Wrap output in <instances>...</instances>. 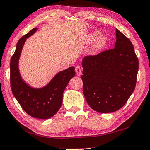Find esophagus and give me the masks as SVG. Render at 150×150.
Masks as SVG:
<instances>
[{"instance_id":"obj_1","label":"esophagus","mask_w":150,"mask_h":150,"mask_svg":"<svg viewBox=\"0 0 150 150\" xmlns=\"http://www.w3.org/2000/svg\"><path fill=\"white\" fill-rule=\"evenodd\" d=\"M81 68L80 67V66L77 65L75 67V72H76V74H77V76H80L81 75Z\"/></svg>"}]
</instances>
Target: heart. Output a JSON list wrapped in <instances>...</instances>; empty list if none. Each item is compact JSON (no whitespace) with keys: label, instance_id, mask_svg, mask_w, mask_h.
Returning a JSON list of instances; mask_svg holds the SVG:
<instances>
[{"label":"heart","instance_id":"b5f03b06","mask_svg":"<svg viewBox=\"0 0 150 150\" xmlns=\"http://www.w3.org/2000/svg\"><path fill=\"white\" fill-rule=\"evenodd\" d=\"M99 35H100V33L97 31L92 33L91 34H90L89 36H88L87 42H93V41H95V40H96L97 38L99 37ZM106 42H107V40L105 38H104V37L100 38V39H99L98 41H97L96 45H95V49L99 50V49H101L102 47H103L104 46H105L106 44Z\"/></svg>","mask_w":150,"mask_h":150}]
</instances>
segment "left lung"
<instances>
[{
    "label": "left lung",
    "mask_w": 150,
    "mask_h": 150,
    "mask_svg": "<svg viewBox=\"0 0 150 150\" xmlns=\"http://www.w3.org/2000/svg\"><path fill=\"white\" fill-rule=\"evenodd\" d=\"M115 48L85 57L83 91L99 113H112L126 103L136 85L139 61L130 40L116 29Z\"/></svg>",
    "instance_id": "8db88e82"
}]
</instances>
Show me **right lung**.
Masks as SVG:
<instances>
[{
	"label": "right lung",
	"mask_w": 150,
	"mask_h": 150,
	"mask_svg": "<svg viewBox=\"0 0 150 150\" xmlns=\"http://www.w3.org/2000/svg\"><path fill=\"white\" fill-rule=\"evenodd\" d=\"M37 30V28H33L21 37L16 44L11 59L10 82L12 92L23 110L33 117L45 120L53 117L61 108L64 90L75 72L74 67L61 71L42 89H33L23 81L18 71V59L27 38Z\"/></svg>",
	"instance_id": "right-lung-1"
}]
</instances>
